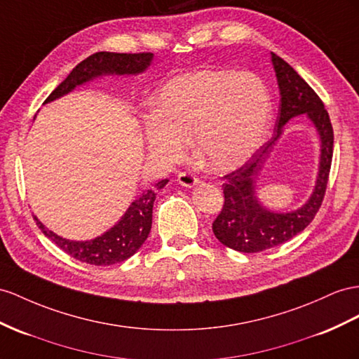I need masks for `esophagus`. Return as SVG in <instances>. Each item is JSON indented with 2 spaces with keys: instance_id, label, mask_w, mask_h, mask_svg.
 Returning <instances> with one entry per match:
<instances>
[{
  "instance_id": "1",
  "label": "esophagus",
  "mask_w": 359,
  "mask_h": 359,
  "mask_svg": "<svg viewBox=\"0 0 359 359\" xmlns=\"http://www.w3.org/2000/svg\"><path fill=\"white\" fill-rule=\"evenodd\" d=\"M177 182L180 183L182 187L192 188V187L197 185L198 179L196 176H192V174H189V172H179L177 174Z\"/></svg>"
}]
</instances>
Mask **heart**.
<instances>
[{
    "mask_svg": "<svg viewBox=\"0 0 359 359\" xmlns=\"http://www.w3.org/2000/svg\"><path fill=\"white\" fill-rule=\"evenodd\" d=\"M145 119L149 151L165 162L187 153L192 135L198 162L210 171L240 167L267 132L271 101L250 72L201 69L170 80Z\"/></svg>",
    "mask_w": 359,
    "mask_h": 359,
    "instance_id": "b5f03b06",
    "label": "heart"
}]
</instances>
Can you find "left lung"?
Returning <instances> with one entry per match:
<instances>
[{
    "mask_svg": "<svg viewBox=\"0 0 359 359\" xmlns=\"http://www.w3.org/2000/svg\"><path fill=\"white\" fill-rule=\"evenodd\" d=\"M271 63L280 90L279 116L274 135L241 168L224 176V205L212 223L217 240L243 253H258L287 243L314 219L323 201L334 153V130L323 101L282 57L271 53ZM306 114L320 137V162L315 191L307 203L291 213H274L260 205L255 182L283 126L291 117Z\"/></svg>",
    "mask_w": 359,
    "mask_h": 359,
    "instance_id": "left-lung-1",
    "label": "left lung"
}]
</instances>
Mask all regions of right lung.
Masks as SVG:
<instances>
[{
    "mask_svg": "<svg viewBox=\"0 0 359 359\" xmlns=\"http://www.w3.org/2000/svg\"><path fill=\"white\" fill-rule=\"evenodd\" d=\"M151 53H107L100 51L92 54L69 72V76L54 89L45 103L57 100L69 94L77 86L85 85L88 81L101 76H137L151 65ZM168 183L163 179L156 183L151 189L144 191L132 205L128 206L121 219L110 227L107 232L89 241H72L62 238L53 231H48L38 217H34L36 224L39 226L42 233L56 244L59 249L71 255L81 262L92 265H112L123 262L133 256L149 236L151 231L153 203L156 191L162 189Z\"/></svg>",
    "mask_w": 359,
    "mask_h": 359,
    "instance_id": "1",
    "label": "right lung"
}]
</instances>
